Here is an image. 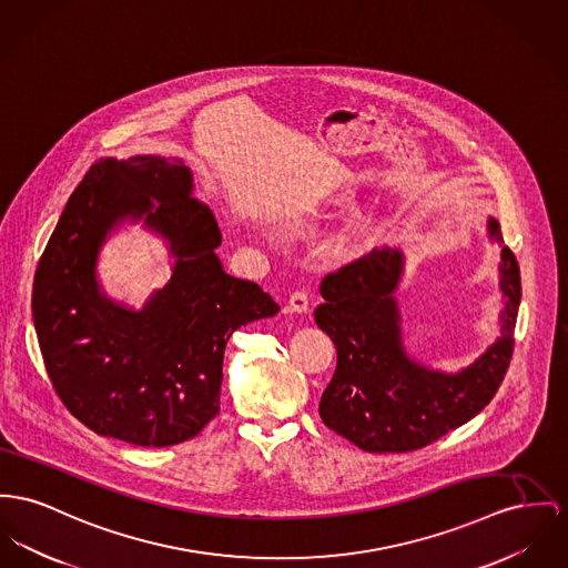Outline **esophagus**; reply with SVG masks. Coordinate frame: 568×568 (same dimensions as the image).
<instances>
[{"label":"esophagus","mask_w":568,"mask_h":568,"mask_svg":"<svg viewBox=\"0 0 568 568\" xmlns=\"http://www.w3.org/2000/svg\"><path fill=\"white\" fill-rule=\"evenodd\" d=\"M288 310L295 314H305L310 310V297L305 291H295L288 300Z\"/></svg>","instance_id":"1"}]
</instances>
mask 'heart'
Returning a JSON list of instances; mask_svg holds the SVG:
<instances>
[{
  "instance_id": "heart-1",
  "label": "heart",
  "mask_w": 568,
  "mask_h": 568,
  "mask_svg": "<svg viewBox=\"0 0 568 568\" xmlns=\"http://www.w3.org/2000/svg\"><path fill=\"white\" fill-rule=\"evenodd\" d=\"M336 206H338V209H348L351 202H348V200H336ZM366 241H368V232H364V230H362V232H353V234H344V236L334 239V241L327 245L325 254H327V258H332V261H342V258H348V256H353L355 252H359Z\"/></svg>"
}]
</instances>
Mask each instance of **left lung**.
Returning a JSON list of instances; mask_svg holds the SVG:
<instances>
[{"mask_svg":"<svg viewBox=\"0 0 568 568\" xmlns=\"http://www.w3.org/2000/svg\"><path fill=\"white\" fill-rule=\"evenodd\" d=\"M487 232L501 247L499 336L458 373L428 368L405 348L394 295L405 273L400 250L385 245L325 275V302L314 310V318L338 353L336 373L318 405L325 426L366 453H412L491 403L513 357L521 277L495 217H489Z\"/></svg>","mask_w":568,"mask_h":568,"instance_id":"obj_1","label":"left lung"}]
</instances>
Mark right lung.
<instances>
[{"instance_id":"1","label":"right lung","mask_w":568,"mask_h":568,"mask_svg":"<svg viewBox=\"0 0 568 568\" xmlns=\"http://www.w3.org/2000/svg\"><path fill=\"white\" fill-rule=\"evenodd\" d=\"M138 221L164 239L175 263L142 311L108 298L95 275L106 239ZM220 245L183 159L108 156L77 185L40 256L32 316L47 375L90 430L165 448L217 416L226 342L280 312L258 284L227 275Z\"/></svg>"}]
</instances>
